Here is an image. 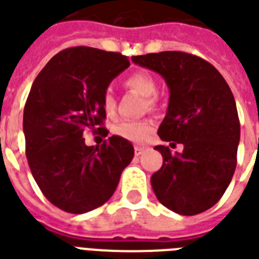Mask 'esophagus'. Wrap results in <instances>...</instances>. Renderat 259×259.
I'll list each match as a JSON object with an SVG mask.
<instances>
[{
	"label": "esophagus",
	"instance_id": "obj_1",
	"mask_svg": "<svg viewBox=\"0 0 259 259\" xmlns=\"http://www.w3.org/2000/svg\"><path fill=\"white\" fill-rule=\"evenodd\" d=\"M144 151H146V148H144V147H140V146H136V147H135V154L136 155L143 154Z\"/></svg>",
	"mask_w": 259,
	"mask_h": 259
}]
</instances>
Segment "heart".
Instances as JSON below:
<instances>
[{"label":"heart","mask_w":259,"mask_h":259,"mask_svg":"<svg viewBox=\"0 0 259 259\" xmlns=\"http://www.w3.org/2000/svg\"><path fill=\"white\" fill-rule=\"evenodd\" d=\"M124 87L129 88L132 91L139 92L140 95L146 97V106L148 109H154L157 108V97L155 94L158 91V84L155 78L148 73H135L129 75L124 79ZM102 106L106 115H113L116 109V101L115 97L111 92H106L102 98ZM154 126L148 120L143 122H123V123L117 124L115 127V133L122 139H126L129 142L133 143H144L147 142L148 137L153 133Z\"/></svg>","instance_id":"heart-1"}]
</instances>
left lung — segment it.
<instances>
[{
  "label": "left lung",
  "mask_w": 259,
  "mask_h": 259,
  "mask_svg": "<svg viewBox=\"0 0 259 259\" xmlns=\"http://www.w3.org/2000/svg\"><path fill=\"white\" fill-rule=\"evenodd\" d=\"M132 60L164 77L169 102L158 136L184 144V151L175 154L165 146L155 147L164 158L151 177L155 196L184 216L210 209L226 192L237 165L240 120L230 87L195 54L161 52Z\"/></svg>",
  "instance_id": "8db88e82"
}]
</instances>
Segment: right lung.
<instances>
[{
    "instance_id": "obj_1",
    "label": "right lung",
    "mask_w": 259,
    "mask_h": 259,
    "mask_svg": "<svg viewBox=\"0 0 259 259\" xmlns=\"http://www.w3.org/2000/svg\"><path fill=\"white\" fill-rule=\"evenodd\" d=\"M130 66L126 56L78 46L61 50L32 84L25 109L26 158L50 203L81 214L108 202L135 155L132 143L111 136L99 147L85 146V130L108 136L102 98Z\"/></svg>"
}]
</instances>
